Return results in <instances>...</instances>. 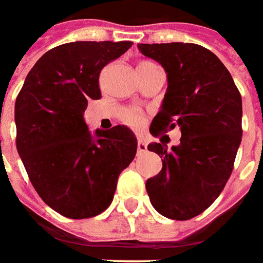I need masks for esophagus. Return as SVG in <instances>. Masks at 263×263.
Listing matches in <instances>:
<instances>
[{
  "label": "esophagus",
  "mask_w": 263,
  "mask_h": 263,
  "mask_svg": "<svg viewBox=\"0 0 263 263\" xmlns=\"http://www.w3.org/2000/svg\"><path fill=\"white\" fill-rule=\"evenodd\" d=\"M137 150H139V154H141V153H144L147 150L146 140H143L141 137H139V140H137Z\"/></svg>",
  "instance_id": "esophagus-1"
}]
</instances>
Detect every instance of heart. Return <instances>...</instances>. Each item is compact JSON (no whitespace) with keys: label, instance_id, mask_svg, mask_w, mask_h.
Masks as SVG:
<instances>
[{"label":"heart","instance_id":"heart-1","mask_svg":"<svg viewBox=\"0 0 263 263\" xmlns=\"http://www.w3.org/2000/svg\"><path fill=\"white\" fill-rule=\"evenodd\" d=\"M123 122L127 123L128 126L132 127H141L143 123H144V117L141 115L140 111L136 110V109H128L123 113Z\"/></svg>","mask_w":263,"mask_h":263}]
</instances>
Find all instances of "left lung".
Masks as SVG:
<instances>
[{"label":"left lung","mask_w":263,"mask_h":263,"mask_svg":"<svg viewBox=\"0 0 263 263\" xmlns=\"http://www.w3.org/2000/svg\"><path fill=\"white\" fill-rule=\"evenodd\" d=\"M167 73V92L150 133L178 126V146L150 143L163 168L146 181L161 215L190 219L215 201L230 178L242 139V99L232 76L211 51L195 44H139Z\"/></svg>","instance_id":"8db88e82"}]
</instances>
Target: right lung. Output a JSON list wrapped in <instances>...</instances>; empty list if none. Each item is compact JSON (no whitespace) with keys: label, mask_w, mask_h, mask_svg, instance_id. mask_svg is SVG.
Instances as JSON below:
<instances>
[{"label":"right lung","mask_w":263,"mask_h":263,"mask_svg":"<svg viewBox=\"0 0 263 263\" xmlns=\"http://www.w3.org/2000/svg\"><path fill=\"white\" fill-rule=\"evenodd\" d=\"M133 42L78 41L39 58L15 102L16 150L39 197L63 217L83 219L110 205L117 178L137 152L127 126L92 133L87 102L102 98L100 70Z\"/></svg>","instance_id":"right-lung-1"}]
</instances>
